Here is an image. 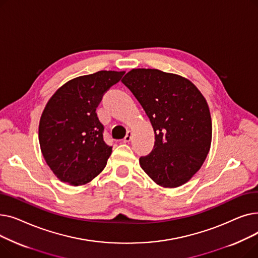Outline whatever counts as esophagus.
Wrapping results in <instances>:
<instances>
[{
    "label": "esophagus",
    "mask_w": 258,
    "mask_h": 258,
    "mask_svg": "<svg viewBox=\"0 0 258 258\" xmlns=\"http://www.w3.org/2000/svg\"><path fill=\"white\" fill-rule=\"evenodd\" d=\"M131 140H132V133L128 131L127 134H126V136H125L124 139H123V142H124V143H127V142H130Z\"/></svg>",
    "instance_id": "1"
}]
</instances>
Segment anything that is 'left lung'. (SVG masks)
Wrapping results in <instances>:
<instances>
[{"mask_svg":"<svg viewBox=\"0 0 258 258\" xmlns=\"http://www.w3.org/2000/svg\"><path fill=\"white\" fill-rule=\"evenodd\" d=\"M122 83L151 120L155 145L139 159L141 168L163 187L185 184L209 153L212 123L206 99L188 79L157 69H133Z\"/></svg>","mask_w":258,"mask_h":258,"instance_id":"1","label":"left lung"}]
</instances>
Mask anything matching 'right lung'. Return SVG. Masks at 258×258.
<instances>
[{"mask_svg": "<svg viewBox=\"0 0 258 258\" xmlns=\"http://www.w3.org/2000/svg\"><path fill=\"white\" fill-rule=\"evenodd\" d=\"M124 72L99 71L68 81L48 101L40 117V150L56 177L73 186L99 174L112 154L96 113L102 95Z\"/></svg>", "mask_w": 258, "mask_h": 258, "instance_id": "add662e5", "label": "right lung"}]
</instances>
